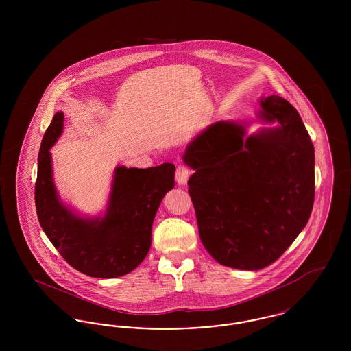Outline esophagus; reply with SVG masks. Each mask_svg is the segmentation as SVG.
<instances>
[{
    "label": "esophagus",
    "mask_w": 351,
    "mask_h": 351,
    "mask_svg": "<svg viewBox=\"0 0 351 351\" xmlns=\"http://www.w3.org/2000/svg\"><path fill=\"white\" fill-rule=\"evenodd\" d=\"M189 169L185 167V166H178L176 168V182L179 184L186 183L188 182V178H189Z\"/></svg>",
    "instance_id": "1"
}]
</instances>
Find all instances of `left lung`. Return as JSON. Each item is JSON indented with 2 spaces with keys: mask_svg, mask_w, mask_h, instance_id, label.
Segmentation results:
<instances>
[{
  "mask_svg": "<svg viewBox=\"0 0 351 351\" xmlns=\"http://www.w3.org/2000/svg\"><path fill=\"white\" fill-rule=\"evenodd\" d=\"M278 122L246 136L218 121L184 152L201 242L218 263L255 271L274 263L305 228L315 201V147L298 110L280 96L259 101Z\"/></svg>",
  "mask_w": 351,
  "mask_h": 351,
  "instance_id": "left-lung-1",
  "label": "left lung"
}]
</instances>
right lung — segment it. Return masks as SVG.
I'll return each mask as SVG.
<instances>
[{
	"instance_id": "1",
	"label": "right lung",
	"mask_w": 351,
	"mask_h": 351,
	"mask_svg": "<svg viewBox=\"0 0 351 351\" xmlns=\"http://www.w3.org/2000/svg\"><path fill=\"white\" fill-rule=\"evenodd\" d=\"M58 112L43 135L38 155L35 206L39 223L69 266L92 278H118L146 258L151 228L165 195L175 186V166L114 169L104 217L82 218L58 196L50 149L63 132Z\"/></svg>"
}]
</instances>
